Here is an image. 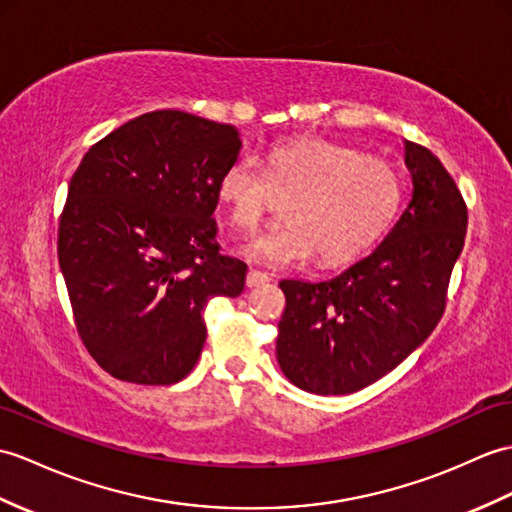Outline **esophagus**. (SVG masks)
<instances>
[{"instance_id": "1", "label": "esophagus", "mask_w": 512, "mask_h": 512, "mask_svg": "<svg viewBox=\"0 0 512 512\" xmlns=\"http://www.w3.org/2000/svg\"><path fill=\"white\" fill-rule=\"evenodd\" d=\"M268 281H270V277L266 275V272L248 270V275H246V285H248V288H259V285H266Z\"/></svg>"}]
</instances>
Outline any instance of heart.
<instances>
[{
    "label": "heart",
    "mask_w": 512,
    "mask_h": 512,
    "mask_svg": "<svg viewBox=\"0 0 512 512\" xmlns=\"http://www.w3.org/2000/svg\"><path fill=\"white\" fill-rule=\"evenodd\" d=\"M401 196V176L388 161L331 141L279 144L268 152L266 172L242 157L218 181V200L244 231L257 229L277 198H288V222L244 248L275 268L305 264L316 253L327 266L351 261L386 233Z\"/></svg>",
    "instance_id": "obj_1"
}]
</instances>
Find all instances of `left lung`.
<instances>
[{
    "mask_svg": "<svg viewBox=\"0 0 512 512\" xmlns=\"http://www.w3.org/2000/svg\"><path fill=\"white\" fill-rule=\"evenodd\" d=\"M412 198L371 255L327 281L283 279L277 360L314 395H351L388 375L441 320L465 246L467 205L434 154L412 141Z\"/></svg>",
    "mask_w": 512,
    "mask_h": 512,
    "instance_id": "left-lung-1",
    "label": "left lung"
}]
</instances>
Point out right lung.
Returning a JSON list of instances; mask_svg holds the SVG:
<instances>
[{
  "instance_id": "right-lung-1",
  "label": "right lung",
  "mask_w": 512,
  "mask_h": 512,
  "mask_svg": "<svg viewBox=\"0 0 512 512\" xmlns=\"http://www.w3.org/2000/svg\"><path fill=\"white\" fill-rule=\"evenodd\" d=\"M242 139L183 111L139 115L100 139L69 181L58 264L91 358L130 384H176L196 366L213 296L246 264L220 253V174Z\"/></svg>"
}]
</instances>
